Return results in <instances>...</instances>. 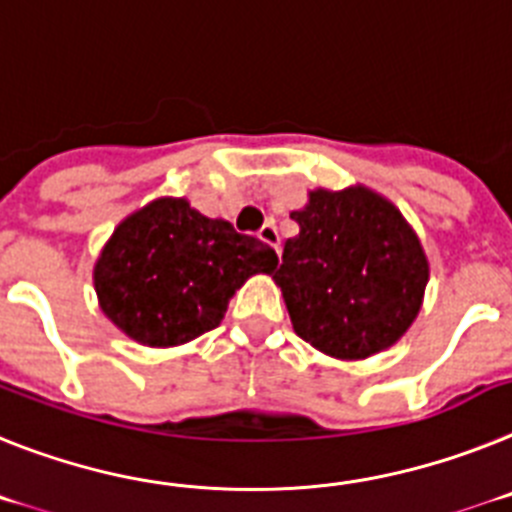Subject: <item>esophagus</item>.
<instances>
[{
    "mask_svg": "<svg viewBox=\"0 0 512 512\" xmlns=\"http://www.w3.org/2000/svg\"><path fill=\"white\" fill-rule=\"evenodd\" d=\"M257 237L262 239L265 244H270L275 252H278V244H281V237H278V229L273 224H265L260 231H257Z\"/></svg>",
    "mask_w": 512,
    "mask_h": 512,
    "instance_id": "esophagus-1",
    "label": "esophagus"
}]
</instances>
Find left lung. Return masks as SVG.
<instances>
[{
  "label": "left lung",
  "mask_w": 512,
  "mask_h": 512,
  "mask_svg": "<svg viewBox=\"0 0 512 512\" xmlns=\"http://www.w3.org/2000/svg\"><path fill=\"white\" fill-rule=\"evenodd\" d=\"M273 281L296 335L340 361L391 348L415 322L428 286V257L412 226L363 185L311 190L293 211Z\"/></svg>",
  "instance_id": "1"
}]
</instances>
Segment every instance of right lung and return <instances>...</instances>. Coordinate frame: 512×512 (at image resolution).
Listing matches in <instances>:
<instances>
[{
    "label": "right lung",
    "mask_w": 512,
    "mask_h": 512,
    "mask_svg": "<svg viewBox=\"0 0 512 512\" xmlns=\"http://www.w3.org/2000/svg\"><path fill=\"white\" fill-rule=\"evenodd\" d=\"M273 247L208 219L185 198H157L118 224L95 262L105 317L131 340L172 348L219 327L226 304L257 273H273Z\"/></svg>",
    "instance_id": "add662e5"
}]
</instances>
